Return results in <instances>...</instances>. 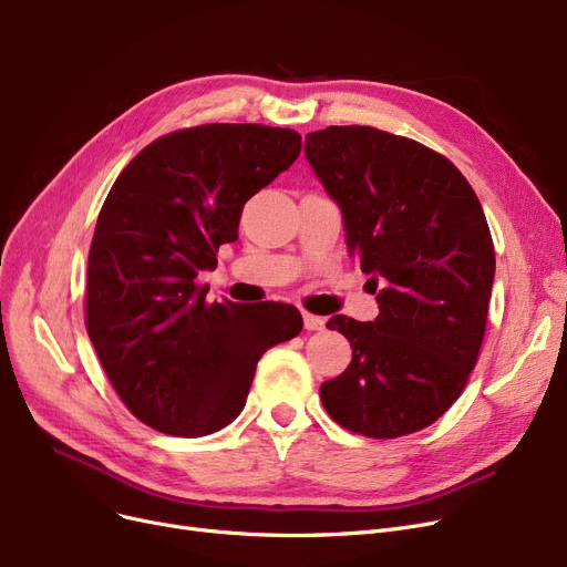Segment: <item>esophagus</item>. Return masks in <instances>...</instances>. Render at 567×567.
<instances>
[{
    "label": "esophagus",
    "instance_id": "esophagus-1",
    "mask_svg": "<svg viewBox=\"0 0 567 567\" xmlns=\"http://www.w3.org/2000/svg\"><path fill=\"white\" fill-rule=\"evenodd\" d=\"M303 326L308 331H321L326 326V319L317 317V315H310V312H303Z\"/></svg>",
    "mask_w": 567,
    "mask_h": 567
}]
</instances>
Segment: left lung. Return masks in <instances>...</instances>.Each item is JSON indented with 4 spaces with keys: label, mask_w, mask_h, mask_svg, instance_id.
I'll return each mask as SVG.
<instances>
[{
    "label": "left lung",
    "mask_w": 567,
    "mask_h": 567,
    "mask_svg": "<svg viewBox=\"0 0 567 567\" xmlns=\"http://www.w3.org/2000/svg\"><path fill=\"white\" fill-rule=\"evenodd\" d=\"M306 158L379 303L374 321L329 319L353 353L321 383L323 409L372 439L419 432L453 406L478 361L496 271L483 206L449 158L370 126L308 133Z\"/></svg>",
    "instance_id": "1"
}]
</instances>
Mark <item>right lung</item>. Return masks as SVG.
Masks as SVG:
<instances>
[{
    "label": "right lung",
    "instance_id": "obj_1",
    "mask_svg": "<svg viewBox=\"0 0 567 567\" xmlns=\"http://www.w3.org/2000/svg\"><path fill=\"white\" fill-rule=\"evenodd\" d=\"M301 135L206 124L146 148L114 182L86 266V333L135 419L204 436L246 406L261 353L296 338L287 303H206L195 282L238 238L244 204L289 169Z\"/></svg>",
    "mask_w": 567,
    "mask_h": 567
}]
</instances>
